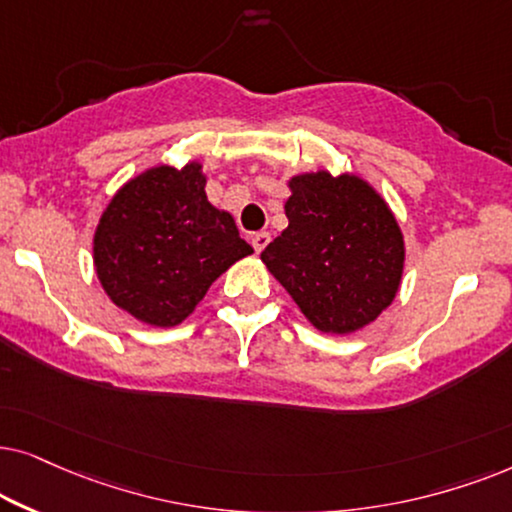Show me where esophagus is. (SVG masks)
<instances>
[{
    "label": "esophagus",
    "mask_w": 512,
    "mask_h": 512,
    "mask_svg": "<svg viewBox=\"0 0 512 512\" xmlns=\"http://www.w3.org/2000/svg\"><path fill=\"white\" fill-rule=\"evenodd\" d=\"M269 241H271L269 231H260V234L252 236V248H255V252H262L269 245Z\"/></svg>",
    "instance_id": "obj_1"
}]
</instances>
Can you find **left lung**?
Listing matches in <instances>:
<instances>
[{
  "label": "left lung",
  "instance_id": "8db88e82",
  "mask_svg": "<svg viewBox=\"0 0 512 512\" xmlns=\"http://www.w3.org/2000/svg\"><path fill=\"white\" fill-rule=\"evenodd\" d=\"M288 227L260 260L320 332L353 335L398 295L405 236L365 177L320 168L288 180Z\"/></svg>",
  "mask_w": 512,
  "mask_h": 512
}]
</instances>
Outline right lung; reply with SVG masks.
Here are the masks:
<instances>
[{"label": "right lung", "mask_w": 512, "mask_h": 512, "mask_svg": "<svg viewBox=\"0 0 512 512\" xmlns=\"http://www.w3.org/2000/svg\"><path fill=\"white\" fill-rule=\"evenodd\" d=\"M201 161L142 170L117 189L93 234V267L112 304L152 327L192 316L210 285L252 248L206 196Z\"/></svg>", "instance_id": "obj_1"}]
</instances>
